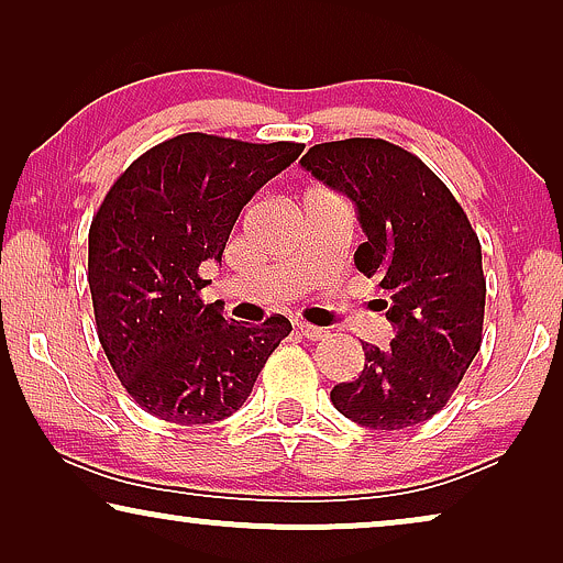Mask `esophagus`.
Returning a JSON list of instances; mask_svg holds the SVG:
<instances>
[{
    "label": "esophagus",
    "instance_id": "obj_1",
    "mask_svg": "<svg viewBox=\"0 0 563 563\" xmlns=\"http://www.w3.org/2000/svg\"><path fill=\"white\" fill-rule=\"evenodd\" d=\"M297 333L307 338V341H322V338H328V330L325 328H318V325H307V322H297Z\"/></svg>",
    "mask_w": 563,
    "mask_h": 563
}]
</instances>
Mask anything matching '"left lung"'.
Returning a JSON list of instances; mask_svg holds the SVG:
<instances>
[{
	"label": "left lung",
	"mask_w": 563,
	"mask_h": 563,
	"mask_svg": "<svg viewBox=\"0 0 563 563\" xmlns=\"http://www.w3.org/2000/svg\"><path fill=\"white\" fill-rule=\"evenodd\" d=\"M302 168L356 205L366 241L356 268L384 295L395 328L387 349L364 345V368L330 391L358 426L402 430L449 402L482 345V245L449 187L410 151L382 137L320 143Z\"/></svg>",
	"instance_id": "left-lung-1"
}]
</instances>
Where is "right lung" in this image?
I'll return each instance as SVG.
<instances>
[{"mask_svg":"<svg viewBox=\"0 0 563 563\" xmlns=\"http://www.w3.org/2000/svg\"><path fill=\"white\" fill-rule=\"evenodd\" d=\"M302 143H243L184 133L125 168L89 228V289L99 343L143 407L176 426L225 420L249 399L266 358L289 335L205 305V261H222L238 214Z\"/></svg>","mask_w":563,"mask_h":563,"instance_id":"1","label":"right lung"}]
</instances>
